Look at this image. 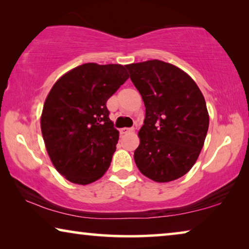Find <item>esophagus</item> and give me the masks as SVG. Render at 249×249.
Returning <instances> with one entry per match:
<instances>
[{"label":"esophagus","instance_id":"34e87169","mask_svg":"<svg viewBox=\"0 0 249 249\" xmlns=\"http://www.w3.org/2000/svg\"><path fill=\"white\" fill-rule=\"evenodd\" d=\"M134 131V127H123L120 129L121 134H127V133H131Z\"/></svg>","mask_w":249,"mask_h":249}]
</instances>
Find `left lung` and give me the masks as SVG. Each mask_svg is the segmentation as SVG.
<instances>
[{
	"label": "left lung",
	"instance_id": "8db88e82",
	"mask_svg": "<svg viewBox=\"0 0 249 249\" xmlns=\"http://www.w3.org/2000/svg\"><path fill=\"white\" fill-rule=\"evenodd\" d=\"M126 68L145 105L134 152L137 168L157 182L179 179L190 171L205 143V97L190 76L168 62L148 60Z\"/></svg>",
	"mask_w": 249,
	"mask_h": 249
}]
</instances>
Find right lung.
<instances>
[{
    "instance_id": "right-lung-1",
    "label": "right lung",
    "mask_w": 249,
    "mask_h": 249,
    "mask_svg": "<svg viewBox=\"0 0 249 249\" xmlns=\"http://www.w3.org/2000/svg\"><path fill=\"white\" fill-rule=\"evenodd\" d=\"M128 78L122 65L85 64L65 73L44 102L41 132L57 171L88 184L108 170L120 132L106 102Z\"/></svg>"
}]
</instances>
